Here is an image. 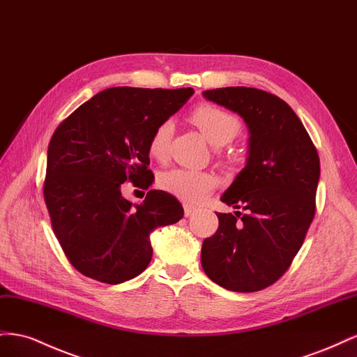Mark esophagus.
Returning <instances> with one entry per match:
<instances>
[{
    "label": "esophagus",
    "mask_w": 357,
    "mask_h": 357,
    "mask_svg": "<svg viewBox=\"0 0 357 357\" xmlns=\"http://www.w3.org/2000/svg\"><path fill=\"white\" fill-rule=\"evenodd\" d=\"M183 208H185V215H186V218H190V215L197 211V207H193V205H189V204L183 205Z\"/></svg>",
    "instance_id": "34e87169"
}]
</instances>
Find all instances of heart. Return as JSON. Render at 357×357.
Instances as JSON below:
<instances>
[{
  "instance_id": "1",
  "label": "heart",
  "mask_w": 357,
  "mask_h": 357,
  "mask_svg": "<svg viewBox=\"0 0 357 357\" xmlns=\"http://www.w3.org/2000/svg\"><path fill=\"white\" fill-rule=\"evenodd\" d=\"M190 121L198 126L202 135L213 146H223L240 132L238 117L218 105L204 104L190 114ZM172 134V123H159L149 139V155L162 160L168 153V144ZM159 186L165 192L185 202H199L218 186V177L208 171L171 168L159 176Z\"/></svg>"
}]
</instances>
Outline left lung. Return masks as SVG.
Here are the masks:
<instances>
[{"mask_svg": "<svg viewBox=\"0 0 357 357\" xmlns=\"http://www.w3.org/2000/svg\"><path fill=\"white\" fill-rule=\"evenodd\" d=\"M202 95L243 117L250 137L245 167L220 198L245 213H215L219 229L204 240L201 264L225 289L262 290L286 273L314 218L317 150L295 112L273 93L231 86Z\"/></svg>", "mask_w": 357, "mask_h": 357, "instance_id": "obj_1", "label": "left lung"}]
</instances>
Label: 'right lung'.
Here are the masks:
<instances>
[{
	"label": "right lung",
	"mask_w": 357,
	"mask_h": 357,
	"mask_svg": "<svg viewBox=\"0 0 357 357\" xmlns=\"http://www.w3.org/2000/svg\"><path fill=\"white\" fill-rule=\"evenodd\" d=\"M192 95V88H110L56 128L43 192L53 232L83 275L107 284L139 275L152 261L150 234L183 218L181 204L164 190L132 204L121 189L126 180L152 186L149 139Z\"/></svg>",
	"instance_id": "1"
}]
</instances>
